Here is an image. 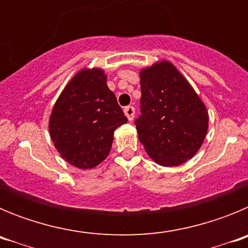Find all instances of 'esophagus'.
Segmentation results:
<instances>
[{
	"instance_id": "obj_1",
	"label": "esophagus",
	"mask_w": 248,
	"mask_h": 248,
	"mask_svg": "<svg viewBox=\"0 0 248 248\" xmlns=\"http://www.w3.org/2000/svg\"><path fill=\"white\" fill-rule=\"evenodd\" d=\"M124 113H125L126 118H128V119L131 122V120L134 119L135 108L134 107H131V105H128V107H125V108H124Z\"/></svg>"
}]
</instances>
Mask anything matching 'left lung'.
<instances>
[{
  "label": "left lung",
  "mask_w": 248,
  "mask_h": 248,
  "mask_svg": "<svg viewBox=\"0 0 248 248\" xmlns=\"http://www.w3.org/2000/svg\"><path fill=\"white\" fill-rule=\"evenodd\" d=\"M140 143L161 166L181 165L200 149L209 128L205 104L170 62L140 72Z\"/></svg>",
  "instance_id": "8db88e82"
}]
</instances>
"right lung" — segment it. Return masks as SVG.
I'll use <instances>...</instances> for the list:
<instances>
[{
	"label": "right lung",
	"mask_w": 248,
	"mask_h": 248,
	"mask_svg": "<svg viewBox=\"0 0 248 248\" xmlns=\"http://www.w3.org/2000/svg\"><path fill=\"white\" fill-rule=\"evenodd\" d=\"M128 122L99 68L82 69L63 89L49 118V134L61 156L92 169L108 156L114 131Z\"/></svg>",
	"instance_id": "1"
}]
</instances>
